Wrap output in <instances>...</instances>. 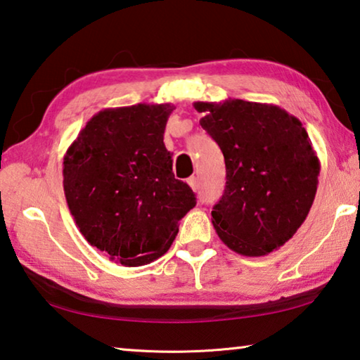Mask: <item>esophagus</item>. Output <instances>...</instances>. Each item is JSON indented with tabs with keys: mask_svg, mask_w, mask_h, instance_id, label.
<instances>
[{
	"mask_svg": "<svg viewBox=\"0 0 360 360\" xmlns=\"http://www.w3.org/2000/svg\"><path fill=\"white\" fill-rule=\"evenodd\" d=\"M187 182H188V186L193 188V191H198V179L195 178V176H192V178H188Z\"/></svg>",
	"mask_w": 360,
	"mask_h": 360,
	"instance_id": "1",
	"label": "esophagus"
}]
</instances>
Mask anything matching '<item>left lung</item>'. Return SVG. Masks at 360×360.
<instances>
[{
  "mask_svg": "<svg viewBox=\"0 0 360 360\" xmlns=\"http://www.w3.org/2000/svg\"><path fill=\"white\" fill-rule=\"evenodd\" d=\"M193 108L225 160V191L211 211L219 238L248 257L281 248L318 191L319 158L302 122L279 106L235 98Z\"/></svg>",
  "mask_w": 360,
  "mask_h": 360,
  "instance_id": "1",
  "label": "left lung"
}]
</instances>
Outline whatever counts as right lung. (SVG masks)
I'll list each match as a JSON object with an SVG mask.
<instances>
[{
    "label": "right lung",
    "mask_w": 360,
    "mask_h": 360,
    "mask_svg": "<svg viewBox=\"0 0 360 360\" xmlns=\"http://www.w3.org/2000/svg\"><path fill=\"white\" fill-rule=\"evenodd\" d=\"M174 106L109 108L95 114L66 150L63 188L84 238L125 266L165 254L179 221L197 205L174 178L163 143Z\"/></svg>",
    "instance_id": "add662e5"
}]
</instances>
